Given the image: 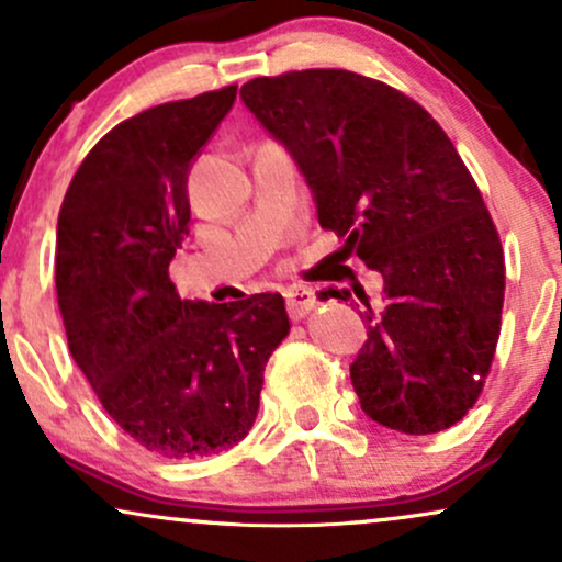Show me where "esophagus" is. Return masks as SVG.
I'll use <instances>...</instances> for the list:
<instances>
[{
	"mask_svg": "<svg viewBox=\"0 0 562 562\" xmlns=\"http://www.w3.org/2000/svg\"><path fill=\"white\" fill-rule=\"evenodd\" d=\"M285 301H288V312L293 319L306 317L308 312L317 308V295H314L312 288L306 285H293L285 290Z\"/></svg>",
	"mask_w": 562,
	"mask_h": 562,
	"instance_id": "34e87169",
	"label": "esophagus"
}]
</instances>
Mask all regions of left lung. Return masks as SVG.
<instances>
[{
    "instance_id": "8db88e82",
    "label": "left lung",
    "mask_w": 562,
    "mask_h": 562,
    "mask_svg": "<svg viewBox=\"0 0 562 562\" xmlns=\"http://www.w3.org/2000/svg\"><path fill=\"white\" fill-rule=\"evenodd\" d=\"M240 97L299 160L319 227L383 274V306L362 285L319 293L364 308L351 364L362 409L412 436L460 423L492 370L505 250L447 132L412 97L344 68L259 76Z\"/></svg>"
}]
</instances>
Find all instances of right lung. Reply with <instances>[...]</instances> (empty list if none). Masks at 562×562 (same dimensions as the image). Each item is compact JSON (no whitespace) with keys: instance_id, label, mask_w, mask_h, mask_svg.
Returning a JSON list of instances; mask_svg holds the SVG:
<instances>
[{"instance_id":"obj_1","label":"right lung","mask_w":562,"mask_h":562,"mask_svg":"<svg viewBox=\"0 0 562 562\" xmlns=\"http://www.w3.org/2000/svg\"><path fill=\"white\" fill-rule=\"evenodd\" d=\"M235 97L232 83L121 121L83 158L57 216L70 353L115 425L169 460L248 436L263 367L290 333L280 293L182 301L169 277L190 235L187 171Z\"/></svg>"}]
</instances>
